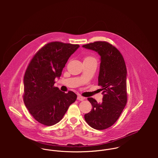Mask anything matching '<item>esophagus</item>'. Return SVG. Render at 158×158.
Instances as JSON below:
<instances>
[{
    "label": "esophagus",
    "instance_id": "obj_1",
    "mask_svg": "<svg viewBox=\"0 0 158 158\" xmlns=\"http://www.w3.org/2000/svg\"><path fill=\"white\" fill-rule=\"evenodd\" d=\"M85 99V98L83 97H82V96H81V95H78V96L77 97V100H78L83 101V100H84Z\"/></svg>",
    "mask_w": 158,
    "mask_h": 158
}]
</instances>
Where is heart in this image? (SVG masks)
<instances>
[{
    "instance_id": "b5f03b06",
    "label": "heart",
    "mask_w": 158,
    "mask_h": 158,
    "mask_svg": "<svg viewBox=\"0 0 158 158\" xmlns=\"http://www.w3.org/2000/svg\"><path fill=\"white\" fill-rule=\"evenodd\" d=\"M84 60H86V61H96L95 58H94L93 56H86V57H85Z\"/></svg>"
}]
</instances>
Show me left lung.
Segmentation results:
<instances>
[{
  "label": "left lung",
  "instance_id": "8db88e82",
  "mask_svg": "<svg viewBox=\"0 0 158 158\" xmlns=\"http://www.w3.org/2000/svg\"><path fill=\"white\" fill-rule=\"evenodd\" d=\"M83 47L97 52L101 56L98 86L103 91V101L98 103L94 98H88L92 109L85 115V119L92 128L102 130L113 125L126 106V65L119 50L108 42L96 41Z\"/></svg>",
  "mask_w": 158,
  "mask_h": 158
}]
</instances>
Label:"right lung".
Here are the masks:
<instances>
[{
	"label": "right lung",
	"instance_id": "add662e5",
	"mask_svg": "<svg viewBox=\"0 0 158 158\" xmlns=\"http://www.w3.org/2000/svg\"><path fill=\"white\" fill-rule=\"evenodd\" d=\"M80 47L61 42L45 44L34 55L23 77V99L34 118L46 126L59 122L75 102L77 95L72 91L65 93L55 87L69 57Z\"/></svg>",
	"mask_w": 158,
	"mask_h": 158
}]
</instances>
